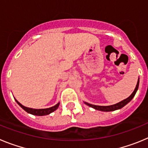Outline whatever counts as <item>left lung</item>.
<instances>
[{
	"label": "left lung",
	"mask_w": 148,
	"mask_h": 148,
	"mask_svg": "<svg viewBox=\"0 0 148 148\" xmlns=\"http://www.w3.org/2000/svg\"><path fill=\"white\" fill-rule=\"evenodd\" d=\"M138 84H139V80H138V82H137V84H136V87L135 90L133 91V93L127 98V99H125V100L121 101L120 102L117 103L116 104H113V105H110V106H98V105H93V104H89V103H86L85 104L87 105L90 106L91 108H94V109L97 110H101V111H105V112H109V111H114L116 110H119V109H121V108H123L124 106L126 105L127 103H129L130 101L132 100L133 97H134V95H136V91L138 88Z\"/></svg>",
	"instance_id": "1"
}]
</instances>
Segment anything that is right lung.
<instances>
[{"label":"right lung","instance_id":"add662e5","mask_svg":"<svg viewBox=\"0 0 148 148\" xmlns=\"http://www.w3.org/2000/svg\"><path fill=\"white\" fill-rule=\"evenodd\" d=\"M15 101H16V102L18 103V104L26 111V112L30 113V114L35 115V116H45V115L49 114V113H53V111H55L56 110H57V108H58V106H59V103H58L56 105L53 106V107L49 108H46V109H32V108H27V107H24V106L22 105L21 103L18 102L16 99H15Z\"/></svg>","mask_w":148,"mask_h":148}]
</instances>
